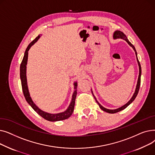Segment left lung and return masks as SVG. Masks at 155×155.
<instances>
[{"mask_svg":"<svg viewBox=\"0 0 155 155\" xmlns=\"http://www.w3.org/2000/svg\"><path fill=\"white\" fill-rule=\"evenodd\" d=\"M113 38H114V39H123L125 40L133 48V50H134V51H135V54H136V59H137V63H138V66H139L140 73H139V77H138V79H137V85H136V90H135V92H134V93L133 97H131V99L129 101V102H127V103H126L125 105H124L123 106H122V107H119V108H118V109L111 110V109H106V108L104 107L103 106H102V105L99 103V102L97 101L96 98L94 97V94H93L92 91V94H93V95H94V98H95V101H96V102H97V104H98V105H99L100 108H101L102 110H104V111H105V112H108V113H110V114H114V113H116V112H119V111H120V110H123V109H126L130 104H131V103L133 102V101L135 99V98H136L137 95V94H138V92H139V90H140V84H141V64H140V63L139 60H138V58H137V52H136V49H135V47H134L131 43L129 42V41L128 40V39H127V38L126 37V36L123 33V32H121L120 31H116L114 32Z\"/></svg>","mask_w":155,"mask_h":155,"instance_id":"1","label":"left lung"}]
</instances>
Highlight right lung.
Returning <instances> with one entry per match:
<instances>
[{"instance_id": "right-lung-1", "label": "right lung", "mask_w": 155, "mask_h": 155, "mask_svg": "<svg viewBox=\"0 0 155 155\" xmlns=\"http://www.w3.org/2000/svg\"><path fill=\"white\" fill-rule=\"evenodd\" d=\"M39 38H40V36L39 35L28 45V46L27 47L26 50L25 51V53H24L23 59H22V61L21 64L20 78H21V80L22 92H23L24 97H25L26 101L31 105V107L33 109L39 116H41L45 119L49 120V121H52V122L67 119L71 116V115L72 114V113L73 112V110H74L75 99H76L77 94V82L74 83L75 91L73 94L71 101L70 104V105L68 106V109L63 112H60V113H58V114H50V113H48L46 112H45L42 110H41L34 103V102L32 101L31 97H30V94H29V90H28V83H27V78H26V64H27V62H28V51L30 49V48L37 41Z\"/></svg>"}]
</instances>
